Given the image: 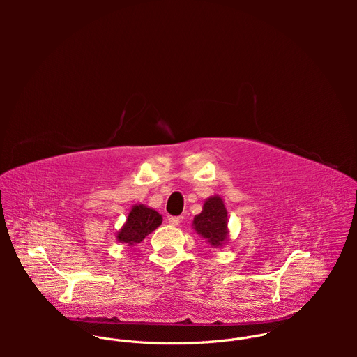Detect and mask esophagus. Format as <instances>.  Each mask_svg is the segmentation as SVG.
<instances>
[{
  "instance_id": "esophagus-1",
  "label": "esophagus",
  "mask_w": 357,
  "mask_h": 357,
  "mask_svg": "<svg viewBox=\"0 0 357 357\" xmlns=\"http://www.w3.org/2000/svg\"><path fill=\"white\" fill-rule=\"evenodd\" d=\"M183 215H178V217H169L167 218V222L170 224V225H173V227H176V225H178L181 221H183Z\"/></svg>"
}]
</instances>
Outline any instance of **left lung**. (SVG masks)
Instances as JSON below:
<instances>
[{
    "mask_svg": "<svg viewBox=\"0 0 357 357\" xmlns=\"http://www.w3.org/2000/svg\"><path fill=\"white\" fill-rule=\"evenodd\" d=\"M192 229L211 248L220 249L228 243V211L221 197L213 195L204 201L202 211L194 217Z\"/></svg>",
    "mask_w": 357,
    "mask_h": 357,
    "instance_id": "left-lung-1",
    "label": "left lung"
}]
</instances>
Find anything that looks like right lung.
Instances as JSON below:
<instances>
[{
    "label": "right lung",
    "mask_w": 357,
    "mask_h": 357,
    "mask_svg": "<svg viewBox=\"0 0 357 357\" xmlns=\"http://www.w3.org/2000/svg\"><path fill=\"white\" fill-rule=\"evenodd\" d=\"M162 224L160 214L146 204L132 206L125 224L116 231L115 238L119 243L135 246Z\"/></svg>",
    "instance_id": "add662e5"
}]
</instances>
